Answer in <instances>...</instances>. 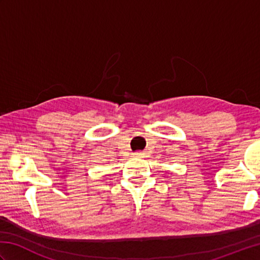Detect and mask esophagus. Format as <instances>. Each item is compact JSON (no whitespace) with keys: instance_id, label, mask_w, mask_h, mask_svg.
Masks as SVG:
<instances>
[{"instance_id":"34e87169","label":"esophagus","mask_w":260,"mask_h":260,"mask_svg":"<svg viewBox=\"0 0 260 260\" xmlns=\"http://www.w3.org/2000/svg\"><path fill=\"white\" fill-rule=\"evenodd\" d=\"M134 156L136 157H144L145 156V153H142V152H137L134 154Z\"/></svg>"}]
</instances>
